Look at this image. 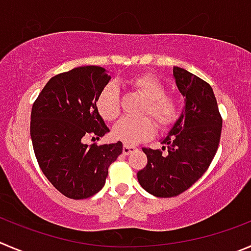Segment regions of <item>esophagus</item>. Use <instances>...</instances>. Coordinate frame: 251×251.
Wrapping results in <instances>:
<instances>
[{
    "label": "esophagus",
    "instance_id": "esophagus-1",
    "mask_svg": "<svg viewBox=\"0 0 251 251\" xmlns=\"http://www.w3.org/2000/svg\"><path fill=\"white\" fill-rule=\"evenodd\" d=\"M138 148L134 147V145H127V144H124L123 145V154L124 155H129L130 152H134L137 151Z\"/></svg>",
    "mask_w": 251,
    "mask_h": 251
}]
</instances>
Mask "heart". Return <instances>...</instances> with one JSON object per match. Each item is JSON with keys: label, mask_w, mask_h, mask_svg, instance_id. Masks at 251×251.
I'll return each mask as SVG.
<instances>
[{"label": "heart", "mask_w": 251, "mask_h": 251, "mask_svg": "<svg viewBox=\"0 0 251 251\" xmlns=\"http://www.w3.org/2000/svg\"><path fill=\"white\" fill-rule=\"evenodd\" d=\"M129 85L145 100L143 113L150 114L160 128H169L178 117V106L166 95L164 85L150 74H137L128 80ZM96 109L104 121H114L119 114V91L114 83L101 88L96 97ZM155 133V123L150 117H123L112 128V137L124 144L133 145L148 139Z\"/></svg>", "instance_id": "1"}]
</instances>
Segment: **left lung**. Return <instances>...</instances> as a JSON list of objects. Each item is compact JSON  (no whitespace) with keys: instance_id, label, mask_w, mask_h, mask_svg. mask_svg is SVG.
Masks as SVG:
<instances>
[{"instance_id":"1","label":"left lung","mask_w":251,"mask_h":251,"mask_svg":"<svg viewBox=\"0 0 251 251\" xmlns=\"http://www.w3.org/2000/svg\"><path fill=\"white\" fill-rule=\"evenodd\" d=\"M174 77L185 97V109L161 139V150L143 148L148 164L137 174L145 191L164 199L185 192L206 173L222 133V117L211 85L177 66H174Z\"/></svg>"}]
</instances>
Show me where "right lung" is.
Masks as SVG:
<instances>
[{
    "label": "right lung",
    "instance_id": "right-lung-1",
    "mask_svg": "<svg viewBox=\"0 0 251 251\" xmlns=\"http://www.w3.org/2000/svg\"><path fill=\"white\" fill-rule=\"evenodd\" d=\"M111 76L101 66H80L50 78L30 114L33 149L45 177L68 199L83 200L104 186L108 168L122 154L121 142L83 144L86 135L109 132L96 97Z\"/></svg>",
    "mask_w": 251,
    "mask_h": 251
}]
</instances>
